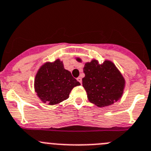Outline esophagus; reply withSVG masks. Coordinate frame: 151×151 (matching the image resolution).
<instances>
[{"label": "esophagus", "instance_id": "obj_1", "mask_svg": "<svg viewBox=\"0 0 151 151\" xmlns=\"http://www.w3.org/2000/svg\"><path fill=\"white\" fill-rule=\"evenodd\" d=\"M77 81H78V82H80V84L81 85V83H82V79H81V77H78V78H77Z\"/></svg>", "mask_w": 151, "mask_h": 151}]
</instances>
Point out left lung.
Segmentation results:
<instances>
[{
	"label": "left lung",
	"mask_w": 151,
	"mask_h": 151,
	"mask_svg": "<svg viewBox=\"0 0 151 151\" xmlns=\"http://www.w3.org/2000/svg\"><path fill=\"white\" fill-rule=\"evenodd\" d=\"M79 63L80 58H76ZM85 76L82 85L93 104L100 108L113 105L121 99L125 88V78L112 61L106 60L99 63L96 59L85 63L83 68Z\"/></svg>",
	"instance_id": "obj_1"
}]
</instances>
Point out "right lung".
I'll use <instances>...</instances> for the list:
<instances>
[{
    "instance_id": "obj_1",
    "label": "right lung",
    "mask_w": 151,
    "mask_h": 151,
    "mask_svg": "<svg viewBox=\"0 0 151 151\" xmlns=\"http://www.w3.org/2000/svg\"><path fill=\"white\" fill-rule=\"evenodd\" d=\"M80 85L71 73L64 69L60 59L43 63L34 78V91L37 96L42 103L50 106L68 99L73 88Z\"/></svg>"
}]
</instances>
